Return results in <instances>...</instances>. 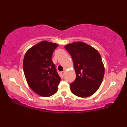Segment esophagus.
<instances>
[{"label":"esophagus","instance_id":"esophagus-1","mask_svg":"<svg viewBox=\"0 0 127 127\" xmlns=\"http://www.w3.org/2000/svg\"><path fill=\"white\" fill-rule=\"evenodd\" d=\"M65 71L64 70V71H62V72H61V75H62L63 76H64V73H65Z\"/></svg>","mask_w":127,"mask_h":127}]
</instances>
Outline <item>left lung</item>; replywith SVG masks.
<instances>
[{
    "label": "left lung",
    "instance_id": "left-lung-1",
    "mask_svg": "<svg viewBox=\"0 0 127 127\" xmlns=\"http://www.w3.org/2000/svg\"><path fill=\"white\" fill-rule=\"evenodd\" d=\"M72 56L76 79L70 84L75 95L87 97L94 94L101 85L104 67L98 51L87 43L77 42L64 46Z\"/></svg>",
    "mask_w": 127,
    "mask_h": 127
}]
</instances>
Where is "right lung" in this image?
<instances>
[{"mask_svg": "<svg viewBox=\"0 0 127 127\" xmlns=\"http://www.w3.org/2000/svg\"><path fill=\"white\" fill-rule=\"evenodd\" d=\"M58 45L43 40L30 48L24 55L23 70L27 84L34 93L42 97L55 94L60 82L51 59Z\"/></svg>", "mask_w": 127, "mask_h": 127, "instance_id": "1", "label": "right lung"}]
</instances>
